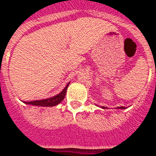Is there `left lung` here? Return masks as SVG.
<instances>
[{"mask_svg": "<svg viewBox=\"0 0 156 156\" xmlns=\"http://www.w3.org/2000/svg\"><path fill=\"white\" fill-rule=\"evenodd\" d=\"M105 109V107H103ZM118 108H120V109H125V107H124V106H120V107H118Z\"/></svg>", "mask_w": 156, "mask_h": 156, "instance_id": "1", "label": "left lung"}]
</instances>
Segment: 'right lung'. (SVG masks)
Returning <instances> with one entry per match:
<instances>
[{
  "mask_svg": "<svg viewBox=\"0 0 156 156\" xmlns=\"http://www.w3.org/2000/svg\"><path fill=\"white\" fill-rule=\"evenodd\" d=\"M70 83L67 84V86L65 87V89L59 94V95H55L54 97L51 98L45 99V100H41V101H27L25 102L26 104L33 105H39V106H55L59 103H61L63 100H64L65 96H66V90L68 88Z\"/></svg>",
  "mask_w": 156,
  "mask_h": 156,
  "instance_id": "right-lung-1",
  "label": "right lung"
}]
</instances>
